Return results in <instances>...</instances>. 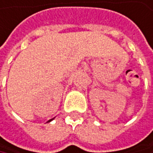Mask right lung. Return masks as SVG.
I'll return each mask as SVG.
<instances>
[{
	"label": "right lung",
	"instance_id": "add662e5",
	"mask_svg": "<svg viewBox=\"0 0 153 153\" xmlns=\"http://www.w3.org/2000/svg\"><path fill=\"white\" fill-rule=\"evenodd\" d=\"M51 120H50V121H48V123H49V122H51Z\"/></svg>",
	"mask_w": 153,
	"mask_h": 153
}]
</instances>
